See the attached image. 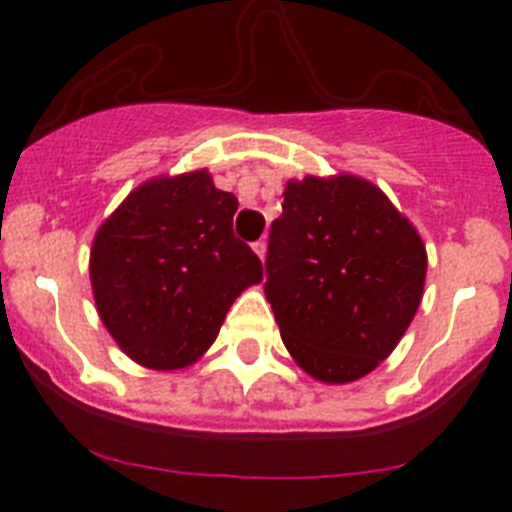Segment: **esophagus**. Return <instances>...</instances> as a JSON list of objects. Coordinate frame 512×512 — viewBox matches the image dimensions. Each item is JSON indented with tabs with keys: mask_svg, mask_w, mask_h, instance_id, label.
Wrapping results in <instances>:
<instances>
[{
	"mask_svg": "<svg viewBox=\"0 0 512 512\" xmlns=\"http://www.w3.org/2000/svg\"><path fill=\"white\" fill-rule=\"evenodd\" d=\"M253 251H256V256H259L261 261L266 259V241H264V238H261V241L253 243Z\"/></svg>",
	"mask_w": 512,
	"mask_h": 512,
	"instance_id": "34e87169",
	"label": "esophagus"
}]
</instances>
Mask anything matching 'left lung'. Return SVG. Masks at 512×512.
Masks as SVG:
<instances>
[{
	"label": "left lung",
	"instance_id": "1",
	"mask_svg": "<svg viewBox=\"0 0 512 512\" xmlns=\"http://www.w3.org/2000/svg\"><path fill=\"white\" fill-rule=\"evenodd\" d=\"M425 246L408 217L354 174L305 176L271 223L266 300L292 359L328 384L377 369L423 300Z\"/></svg>",
	"mask_w": 512,
	"mask_h": 512
}]
</instances>
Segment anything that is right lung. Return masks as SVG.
<instances>
[{
  "label": "right lung",
  "instance_id": "obj_1",
  "mask_svg": "<svg viewBox=\"0 0 512 512\" xmlns=\"http://www.w3.org/2000/svg\"><path fill=\"white\" fill-rule=\"evenodd\" d=\"M235 210V194L200 169L140 184L99 225L89 256L94 302L140 366L194 364L235 297L264 279L259 256L233 235Z\"/></svg>",
  "mask_w": 512,
  "mask_h": 512
}]
</instances>
